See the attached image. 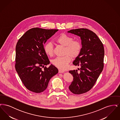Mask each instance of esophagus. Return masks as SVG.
Masks as SVG:
<instances>
[{
    "label": "esophagus",
    "instance_id": "34e87169",
    "mask_svg": "<svg viewBox=\"0 0 120 120\" xmlns=\"http://www.w3.org/2000/svg\"><path fill=\"white\" fill-rule=\"evenodd\" d=\"M58 72L60 73H63V72H64V71H62V70H58Z\"/></svg>",
    "mask_w": 120,
    "mask_h": 120
}]
</instances>
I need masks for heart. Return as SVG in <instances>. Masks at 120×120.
<instances>
[{"mask_svg":"<svg viewBox=\"0 0 120 120\" xmlns=\"http://www.w3.org/2000/svg\"><path fill=\"white\" fill-rule=\"evenodd\" d=\"M56 42L65 47L64 54L63 57H57L52 61V64L61 70L67 68L68 64L71 61V57H77L81 50V45L79 41L73 40L72 37L65 34H60L56 40ZM44 51L46 54L51 57L53 54V47L51 42H48L44 46Z\"/></svg>","mask_w":120,"mask_h":120,"instance_id":"b5f03b06","label":"heart"}]
</instances>
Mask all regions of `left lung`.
<instances>
[{
    "label": "left lung",
    "mask_w": 120,
    "mask_h": 120,
    "mask_svg": "<svg viewBox=\"0 0 120 120\" xmlns=\"http://www.w3.org/2000/svg\"><path fill=\"white\" fill-rule=\"evenodd\" d=\"M68 32L79 36L81 41V51L73 62L75 66L80 67V71H69L73 77L69 89L72 93L80 94L89 91L102 72L104 47L97 35L87 29L71 30Z\"/></svg>",
    "instance_id": "left-lung-1"
}]
</instances>
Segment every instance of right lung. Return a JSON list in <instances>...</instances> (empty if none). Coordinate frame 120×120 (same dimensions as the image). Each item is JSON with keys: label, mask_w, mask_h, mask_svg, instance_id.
Here are the masks:
<instances>
[{"label": "right lung", "mask_w": 120, "mask_h": 120, "mask_svg": "<svg viewBox=\"0 0 120 120\" xmlns=\"http://www.w3.org/2000/svg\"><path fill=\"white\" fill-rule=\"evenodd\" d=\"M58 30L33 28L17 42L15 68L24 85L30 91L40 93L45 91L49 80L58 72L52 64L48 68L45 67L49 64L50 61L44 47Z\"/></svg>", "instance_id": "1"}]
</instances>
